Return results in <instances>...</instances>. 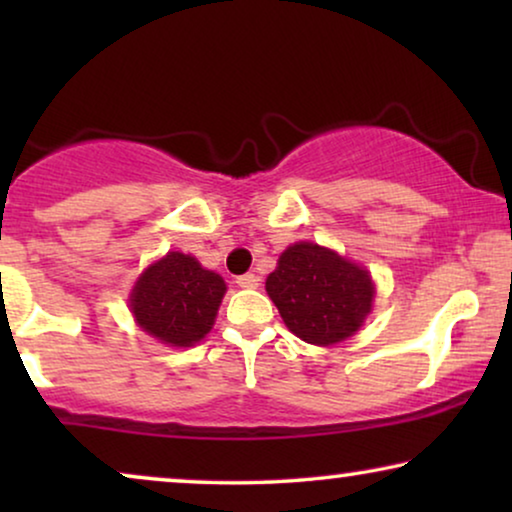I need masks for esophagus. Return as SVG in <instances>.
Wrapping results in <instances>:
<instances>
[{"label": "esophagus", "mask_w": 512, "mask_h": 512, "mask_svg": "<svg viewBox=\"0 0 512 512\" xmlns=\"http://www.w3.org/2000/svg\"><path fill=\"white\" fill-rule=\"evenodd\" d=\"M235 284L242 286V289H256V286L261 284V279H258V275H254V272H247V275L237 277Z\"/></svg>", "instance_id": "1"}]
</instances>
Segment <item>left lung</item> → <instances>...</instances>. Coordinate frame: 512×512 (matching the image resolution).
<instances>
[{
  "label": "left lung",
  "instance_id": "1",
  "mask_svg": "<svg viewBox=\"0 0 512 512\" xmlns=\"http://www.w3.org/2000/svg\"><path fill=\"white\" fill-rule=\"evenodd\" d=\"M265 291L291 333L326 347L359 331L375 286L356 263L319 244L298 242L279 256Z\"/></svg>",
  "mask_w": 512,
  "mask_h": 512
}]
</instances>
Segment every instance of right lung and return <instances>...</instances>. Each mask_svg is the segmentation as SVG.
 Returning a JSON list of instances; mask_svg holds the SVG:
<instances>
[{
	"label": "right lung",
	"mask_w": 512,
	"mask_h": 512,
	"mask_svg": "<svg viewBox=\"0 0 512 512\" xmlns=\"http://www.w3.org/2000/svg\"><path fill=\"white\" fill-rule=\"evenodd\" d=\"M226 282L193 256L170 251L137 279L130 310L146 333L172 347L205 338L219 312Z\"/></svg>",
	"instance_id": "1"
}]
</instances>
